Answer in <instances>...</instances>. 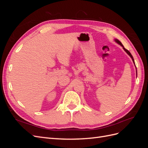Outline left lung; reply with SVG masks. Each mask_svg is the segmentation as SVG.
Segmentation results:
<instances>
[{
  "label": "left lung",
  "instance_id": "1",
  "mask_svg": "<svg viewBox=\"0 0 148 148\" xmlns=\"http://www.w3.org/2000/svg\"><path fill=\"white\" fill-rule=\"evenodd\" d=\"M115 41L116 42H117L118 44H120V46H122V47H123V49H124V50H125V52H126L127 53H128V54L131 57V58H132V60H133V62H134V64H135V62H134V59H133V56H132V55L131 54V53L128 50H127V49H125L124 47H123V46L122 45V43H121V42L120 41H119V40L118 39H115Z\"/></svg>",
  "mask_w": 148,
  "mask_h": 148
}]
</instances>
